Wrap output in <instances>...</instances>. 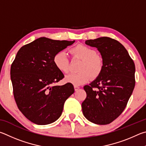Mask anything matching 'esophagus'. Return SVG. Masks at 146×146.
I'll return each mask as SVG.
<instances>
[{"label":"esophagus","instance_id":"obj_1","mask_svg":"<svg viewBox=\"0 0 146 146\" xmlns=\"http://www.w3.org/2000/svg\"><path fill=\"white\" fill-rule=\"evenodd\" d=\"M79 89H80V87L78 86H74V90L75 91H78Z\"/></svg>","mask_w":146,"mask_h":146}]
</instances>
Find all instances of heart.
I'll return each mask as SVG.
<instances>
[{"label":"heart","mask_w":146,"mask_h":146,"mask_svg":"<svg viewBox=\"0 0 146 146\" xmlns=\"http://www.w3.org/2000/svg\"><path fill=\"white\" fill-rule=\"evenodd\" d=\"M73 59L81 60L77 73L70 74L65 78L66 82L74 86H79L87 83L91 77L96 78L101 74L104 67L102 56L96 53V50L88 46L79 43L69 50ZM56 68L62 73H68L70 62L63 51H59L53 57Z\"/></svg>","instance_id":"1"}]
</instances>
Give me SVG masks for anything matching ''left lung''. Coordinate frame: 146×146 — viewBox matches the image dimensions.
I'll use <instances>...</instances> for the list:
<instances>
[{"instance_id": "8db88e82", "label": "left lung", "mask_w": 146, "mask_h": 146, "mask_svg": "<svg viewBox=\"0 0 146 146\" xmlns=\"http://www.w3.org/2000/svg\"><path fill=\"white\" fill-rule=\"evenodd\" d=\"M86 45L98 48L104 61L103 70L89 85L82 106L89 121L108 124L126 108L135 85V66L127 50L121 43L109 37L88 40Z\"/></svg>"}]
</instances>
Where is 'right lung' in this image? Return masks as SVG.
I'll use <instances>...</instances> for the list:
<instances>
[{"mask_svg":"<svg viewBox=\"0 0 146 146\" xmlns=\"http://www.w3.org/2000/svg\"><path fill=\"white\" fill-rule=\"evenodd\" d=\"M74 42L42 37L18 51L10 71L14 98L20 111L33 123L46 125L56 121L65 101L74 92L71 83L54 85L64 75L53 62L56 53Z\"/></svg>","mask_w":146,"mask_h":146,"instance_id":"right-lung-1","label":"right lung"}]
</instances>
